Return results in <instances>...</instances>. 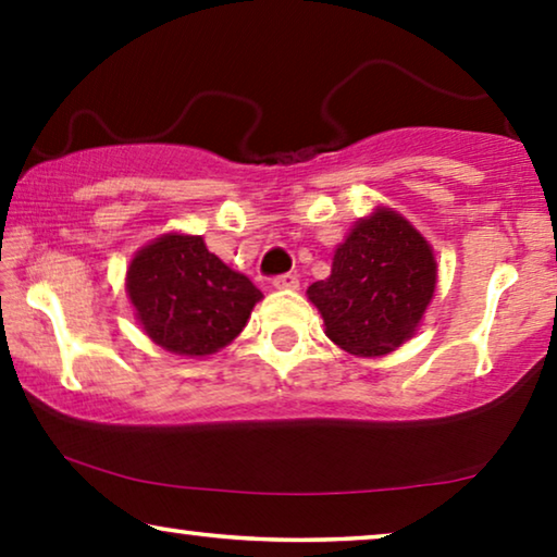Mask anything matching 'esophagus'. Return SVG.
Segmentation results:
<instances>
[{
    "mask_svg": "<svg viewBox=\"0 0 557 557\" xmlns=\"http://www.w3.org/2000/svg\"><path fill=\"white\" fill-rule=\"evenodd\" d=\"M273 286L276 288H296L299 286V276H296V273H278L276 278H273Z\"/></svg>",
    "mask_w": 557,
    "mask_h": 557,
    "instance_id": "obj_1",
    "label": "esophagus"
}]
</instances>
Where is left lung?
<instances>
[{
  "label": "left lung",
  "mask_w": 557,
  "mask_h": 557,
  "mask_svg": "<svg viewBox=\"0 0 557 557\" xmlns=\"http://www.w3.org/2000/svg\"><path fill=\"white\" fill-rule=\"evenodd\" d=\"M436 288V261L423 235L393 210L352 227L334 250L330 278L309 286L326 337L349 355L377 357L416 332Z\"/></svg>",
  "instance_id": "1"
}]
</instances>
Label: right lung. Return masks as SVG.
<instances>
[{
  "label": "right lung",
  "mask_w": 557,
  "mask_h": 557,
  "mask_svg": "<svg viewBox=\"0 0 557 557\" xmlns=\"http://www.w3.org/2000/svg\"><path fill=\"white\" fill-rule=\"evenodd\" d=\"M136 317L157 345L177 355L218 352L238 337L263 294L227 269L197 235H164L128 265Z\"/></svg>",
  "instance_id": "1"
}]
</instances>
